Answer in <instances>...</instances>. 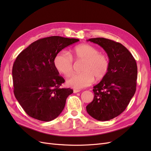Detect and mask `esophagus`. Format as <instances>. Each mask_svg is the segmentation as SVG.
I'll return each instance as SVG.
<instances>
[{
	"label": "esophagus",
	"mask_w": 151,
	"mask_h": 151,
	"mask_svg": "<svg viewBox=\"0 0 151 151\" xmlns=\"http://www.w3.org/2000/svg\"><path fill=\"white\" fill-rule=\"evenodd\" d=\"M80 92V90H77V89H74V93H77Z\"/></svg>",
	"instance_id": "1"
}]
</instances>
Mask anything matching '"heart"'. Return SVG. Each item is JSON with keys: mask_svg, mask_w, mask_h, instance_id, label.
Segmentation results:
<instances>
[{"mask_svg": "<svg viewBox=\"0 0 151 151\" xmlns=\"http://www.w3.org/2000/svg\"><path fill=\"white\" fill-rule=\"evenodd\" d=\"M71 55L77 60H85L82 73L71 75L67 80V85L75 89H82L93 83L94 77L99 80L107 74L109 62L108 57L99 53V50L89 44L77 45L71 50ZM69 53L60 52L54 59V65L61 74L68 76L73 70V60Z\"/></svg>", "mask_w": 151, "mask_h": 151, "instance_id": "heart-1", "label": "heart"}]
</instances>
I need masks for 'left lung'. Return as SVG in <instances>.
<instances>
[{
	"label": "left lung",
	"instance_id": "obj_1",
	"mask_svg": "<svg viewBox=\"0 0 151 151\" xmlns=\"http://www.w3.org/2000/svg\"><path fill=\"white\" fill-rule=\"evenodd\" d=\"M107 53V74L93 87V101L86 106L89 115L99 121H108L125 110L136 91L137 66L131 53L123 45L104 38L88 40Z\"/></svg>",
	"mask_w": 151,
	"mask_h": 151
}]
</instances>
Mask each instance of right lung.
Segmentation results:
<instances>
[{
  "mask_svg": "<svg viewBox=\"0 0 151 151\" xmlns=\"http://www.w3.org/2000/svg\"><path fill=\"white\" fill-rule=\"evenodd\" d=\"M79 41L50 36L32 43L17 57L12 72L14 93L29 116L50 122L63 111L73 90L60 87L65 80L55 67L54 59L62 49Z\"/></svg>",
  "mask_w": 151,
  "mask_h": 151,
  "instance_id": "1",
  "label": "right lung"
}]
</instances>
